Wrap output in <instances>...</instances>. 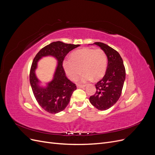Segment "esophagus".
<instances>
[{
  "label": "esophagus",
  "mask_w": 155,
  "mask_h": 155,
  "mask_svg": "<svg viewBox=\"0 0 155 155\" xmlns=\"http://www.w3.org/2000/svg\"><path fill=\"white\" fill-rule=\"evenodd\" d=\"M77 87H78V88H85V85H78L77 86Z\"/></svg>",
  "instance_id": "obj_1"
}]
</instances>
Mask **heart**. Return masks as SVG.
Here are the masks:
<instances>
[{
  "instance_id": "obj_1",
  "label": "heart",
  "mask_w": 155,
  "mask_h": 155,
  "mask_svg": "<svg viewBox=\"0 0 155 155\" xmlns=\"http://www.w3.org/2000/svg\"><path fill=\"white\" fill-rule=\"evenodd\" d=\"M70 58L64 59L63 67L67 76L70 79H76L83 71V74L79 81L86 83L88 81H98L104 76L107 67V57L101 49L83 48L72 53Z\"/></svg>"
}]
</instances>
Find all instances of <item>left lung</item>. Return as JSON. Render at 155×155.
<instances>
[{
    "instance_id": "1",
    "label": "left lung",
    "mask_w": 155,
    "mask_h": 155,
    "mask_svg": "<svg viewBox=\"0 0 155 155\" xmlns=\"http://www.w3.org/2000/svg\"><path fill=\"white\" fill-rule=\"evenodd\" d=\"M92 45H97L105 51L108 65L104 77L95 85V94L90 97L89 101L98 110H105L119 100L125 79V69L122 58L118 51L100 42Z\"/></svg>"
}]
</instances>
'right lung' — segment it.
I'll use <instances>...</instances> for the list:
<instances>
[{
	"instance_id": "1",
	"label": "right lung",
	"mask_w": 155,
	"mask_h": 155,
	"mask_svg": "<svg viewBox=\"0 0 155 155\" xmlns=\"http://www.w3.org/2000/svg\"><path fill=\"white\" fill-rule=\"evenodd\" d=\"M79 45L53 42L42 48L33 61L30 74V82L33 93L39 105L51 114H56L67 107L76 86L66 77L63 68L64 58L70 51ZM52 57L58 62L52 80L43 83L36 75L38 63L43 57ZM44 85H43V84Z\"/></svg>"
}]
</instances>
